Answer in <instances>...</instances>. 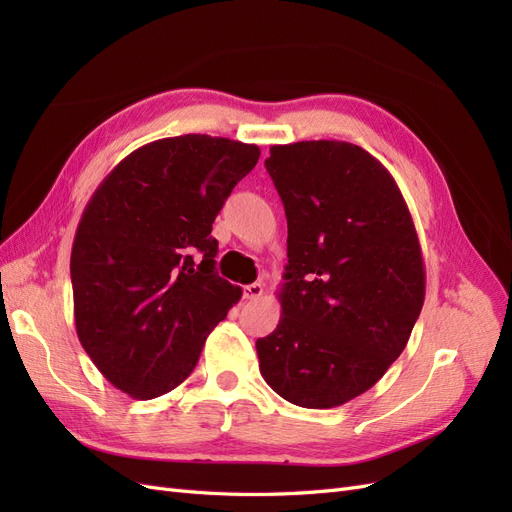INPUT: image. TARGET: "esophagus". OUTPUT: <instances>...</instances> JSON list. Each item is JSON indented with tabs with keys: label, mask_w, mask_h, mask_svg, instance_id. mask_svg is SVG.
I'll list each match as a JSON object with an SVG mask.
<instances>
[{
	"label": "esophagus",
	"mask_w": 512,
	"mask_h": 512,
	"mask_svg": "<svg viewBox=\"0 0 512 512\" xmlns=\"http://www.w3.org/2000/svg\"><path fill=\"white\" fill-rule=\"evenodd\" d=\"M265 292V286H262L260 282H254V284H247L245 288H243V299H258L260 294Z\"/></svg>",
	"instance_id": "34e87169"
}]
</instances>
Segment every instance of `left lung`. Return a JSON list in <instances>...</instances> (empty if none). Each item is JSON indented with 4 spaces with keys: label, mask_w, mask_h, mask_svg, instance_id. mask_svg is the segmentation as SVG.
I'll use <instances>...</instances> for the list:
<instances>
[{
    "label": "left lung",
    "mask_w": 512,
    "mask_h": 512,
    "mask_svg": "<svg viewBox=\"0 0 512 512\" xmlns=\"http://www.w3.org/2000/svg\"><path fill=\"white\" fill-rule=\"evenodd\" d=\"M286 209L282 318L256 342L260 374L301 408L369 391L404 352L425 301V262L395 179L344 141L273 145Z\"/></svg>",
    "instance_id": "left-lung-1"
}]
</instances>
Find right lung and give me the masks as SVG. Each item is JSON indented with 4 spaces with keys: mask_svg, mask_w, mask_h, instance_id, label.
Returning a JSON list of instances; mask_svg holds the SVG:
<instances>
[{
    "mask_svg": "<svg viewBox=\"0 0 512 512\" xmlns=\"http://www.w3.org/2000/svg\"><path fill=\"white\" fill-rule=\"evenodd\" d=\"M258 158L256 145L230 138H162L123 158L91 196L70 256L74 324L119 391H173L241 299L215 271L211 228Z\"/></svg>",
    "mask_w": 512,
    "mask_h": 512,
    "instance_id": "add662e5",
    "label": "right lung"
}]
</instances>
